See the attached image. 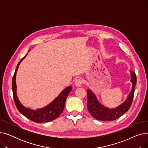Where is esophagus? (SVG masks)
<instances>
[{
  "label": "esophagus",
  "instance_id": "34e87169",
  "mask_svg": "<svg viewBox=\"0 0 148 148\" xmlns=\"http://www.w3.org/2000/svg\"><path fill=\"white\" fill-rule=\"evenodd\" d=\"M82 83H83V80L81 78H78L75 80V84L76 85V86H78V87L81 86Z\"/></svg>",
  "mask_w": 148,
  "mask_h": 148
}]
</instances>
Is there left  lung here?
I'll return each mask as SVG.
<instances>
[{
  "label": "left lung",
  "instance_id": "left-lung-1",
  "mask_svg": "<svg viewBox=\"0 0 148 148\" xmlns=\"http://www.w3.org/2000/svg\"><path fill=\"white\" fill-rule=\"evenodd\" d=\"M131 82L133 86L127 99L121 106L115 108L105 107L101 104L95 95L90 89H87V107L90 114L95 119L99 121H113L120 118L122 115L125 113L131 107L134 97L135 86L137 82L136 75L134 71H131Z\"/></svg>",
  "mask_w": 148,
  "mask_h": 148
}]
</instances>
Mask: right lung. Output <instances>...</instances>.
I'll list each match as a JSON object with an SVG mask.
<instances>
[{"instance_id": "obj_1", "label": "right lung", "mask_w": 148, "mask_h": 148, "mask_svg": "<svg viewBox=\"0 0 148 148\" xmlns=\"http://www.w3.org/2000/svg\"><path fill=\"white\" fill-rule=\"evenodd\" d=\"M26 55L27 54H26V56L19 61L16 69H15L14 76L12 77V88L15 104L18 110L23 115H24L25 117L31 121H32L33 122L36 123H42L48 122L53 121L56 119L58 117H59L60 114L63 112L66 99L70 92L71 91L72 87L69 86L65 88L60 93L59 95L52 103H51V104L44 108H40V109H38L37 110H33L22 106L19 101L16 94L15 76H16V72L17 71L20 62L26 56Z\"/></svg>"}]
</instances>
